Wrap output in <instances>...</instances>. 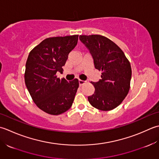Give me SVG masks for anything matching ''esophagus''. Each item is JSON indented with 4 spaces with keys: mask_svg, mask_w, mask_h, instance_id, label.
I'll list each match as a JSON object with an SVG mask.
<instances>
[{
    "mask_svg": "<svg viewBox=\"0 0 159 159\" xmlns=\"http://www.w3.org/2000/svg\"><path fill=\"white\" fill-rule=\"evenodd\" d=\"M85 82H86V81L79 80V84H80V86H82L83 84H85Z\"/></svg>",
    "mask_w": 159,
    "mask_h": 159,
    "instance_id": "1",
    "label": "esophagus"
}]
</instances>
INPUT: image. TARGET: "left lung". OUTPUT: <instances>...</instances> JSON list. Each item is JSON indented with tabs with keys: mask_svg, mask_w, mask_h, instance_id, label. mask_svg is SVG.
I'll return each mask as SVG.
<instances>
[{
	"mask_svg": "<svg viewBox=\"0 0 159 159\" xmlns=\"http://www.w3.org/2000/svg\"><path fill=\"white\" fill-rule=\"evenodd\" d=\"M88 48L96 69L102 71V79L91 82L95 92L89 102L100 111L116 108L127 96L130 86L132 69L124 53L115 43L101 35H80Z\"/></svg>",
	"mask_w": 159,
	"mask_h": 159,
	"instance_id": "8db88e82",
	"label": "left lung"
}]
</instances>
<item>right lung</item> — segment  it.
<instances>
[{"label": "right lung", "mask_w": 159, "mask_h": 159, "mask_svg": "<svg viewBox=\"0 0 159 159\" xmlns=\"http://www.w3.org/2000/svg\"><path fill=\"white\" fill-rule=\"evenodd\" d=\"M78 35L46 38L32 49L25 66V82L34 103L49 115H58L73 104L78 80L60 79L69 54L75 47Z\"/></svg>", "instance_id": "right-lung-1"}]
</instances>
